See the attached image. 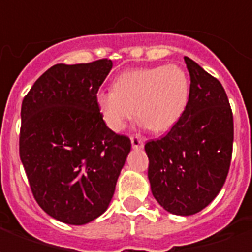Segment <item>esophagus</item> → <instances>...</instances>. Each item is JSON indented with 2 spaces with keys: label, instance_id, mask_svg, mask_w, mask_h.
Masks as SVG:
<instances>
[{
  "label": "esophagus",
  "instance_id": "obj_1",
  "mask_svg": "<svg viewBox=\"0 0 252 252\" xmlns=\"http://www.w3.org/2000/svg\"><path fill=\"white\" fill-rule=\"evenodd\" d=\"M131 143L133 148H142L144 146V137L135 135V136L131 137Z\"/></svg>",
  "mask_w": 252,
  "mask_h": 252
}]
</instances>
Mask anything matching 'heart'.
I'll return each instance as SVG.
<instances>
[{
	"label": "heart",
	"mask_w": 252,
	"mask_h": 252,
	"mask_svg": "<svg viewBox=\"0 0 252 252\" xmlns=\"http://www.w3.org/2000/svg\"><path fill=\"white\" fill-rule=\"evenodd\" d=\"M189 92V77L181 66L140 67L120 74L113 89L97 93L95 104L112 131H123L137 115L151 131L164 132L184 115Z\"/></svg>",
	"instance_id": "1"
}]
</instances>
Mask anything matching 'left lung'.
<instances>
[{"mask_svg": "<svg viewBox=\"0 0 252 252\" xmlns=\"http://www.w3.org/2000/svg\"><path fill=\"white\" fill-rule=\"evenodd\" d=\"M190 75L184 115L164 136L148 140V180L155 200L173 215L190 216L215 200L227 180L233 116L217 78L185 57Z\"/></svg>", "mask_w": 252, "mask_h": 252, "instance_id": "8db88e82", "label": "left lung"}]
</instances>
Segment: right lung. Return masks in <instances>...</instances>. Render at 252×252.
Returning a JSON list of instances; mask_svg holds the SVG:
<instances>
[{
	"mask_svg": "<svg viewBox=\"0 0 252 252\" xmlns=\"http://www.w3.org/2000/svg\"><path fill=\"white\" fill-rule=\"evenodd\" d=\"M113 63L50 67L21 105L20 159L32 194L59 221L82 225L109 206L131 139L105 126L95 95Z\"/></svg>",
	"mask_w": 252,
	"mask_h": 252,
	"instance_id": "obj_1",
	"label": "right lung"
}]
</instances>
